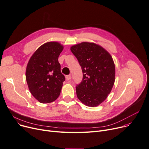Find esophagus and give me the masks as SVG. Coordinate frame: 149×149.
<instances>
[{
    "label": "esophagus",
    "instance_id": "34e87169",
    "mask_svg": "<svg viewBox=\"0 0 149 149\" xmlns=\"http://www.w3.org/2000/svg\"><path fill=\"white\" fill-rule=\"evenodd\" d=\"M65 77H66V80L67 81H69V80H71V75H66Z\"/></svg>",
    "mask_w": 149,
    "mask_h": 149
}]
</instances>
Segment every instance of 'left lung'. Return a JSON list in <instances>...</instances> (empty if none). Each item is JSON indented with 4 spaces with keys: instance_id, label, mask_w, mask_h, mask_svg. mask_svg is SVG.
<instances>
[{
    "instance_id": "1",
    "label": "left lung",
    "mask_w": 149,
    "mask_h": 149,
    "mask_svg": "<svg viewBox=\"0 0 149 149\" xmlns=\"http://www.w3.org/2000/svg\"><path fill=\"white\" fill-rule=\"evenodd\" d=\"M81 67L83 80L76 86L77 97L84 105L94 107L103 102L115 81V65L110 54L101 46L83 42L71 47Z\"/></svg>"
}]
</instances>
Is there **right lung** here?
Masks as SVG:
<instances>
[{"label": "right lung", "mask_w": 149, "mask_h": 149, "mask_svg": "<svg viewBox=\"0 0 149 149\" xmlns=\"http://www.w3.org/2000/svg\"><path fill=\"white\" fill-rule=\"evenodd\" d=\"M63 46L48 42L39 47L27 63L26 79L30 92L39 102H53L59 96L65 80L58 57Z\"/></svg>", "instance_id": "add662e5"}]
</instances>
